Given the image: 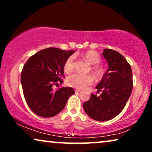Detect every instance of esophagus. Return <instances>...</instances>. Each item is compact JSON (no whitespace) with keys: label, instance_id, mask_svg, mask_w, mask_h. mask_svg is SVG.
<instances>
[{"label":"esophagus","instance_id":"obj_1","mask_svg":"<svg viewBox=\"0 0 152 152\" xmlns=\"http://www.w3.org/2000/svg\"><path fill=\"white\" fill-rule=\"evenodd\" d=\"M75 92H80L81 90H80V89H75Z\"/></svg>","mask_w":152,"mask_h":152}]
</instances>
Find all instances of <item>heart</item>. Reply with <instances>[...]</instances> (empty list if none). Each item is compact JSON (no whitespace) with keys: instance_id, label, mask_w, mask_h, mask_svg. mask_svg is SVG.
<instances>
[{"instance_id":"b5f03b06","label":"heart","mask_w":152,"mask_h":152,"mask_svg":"<svg viewBox=\"0 0 152 152\" xmlns=\"http://www.w3.org/2000/svg\"><path fill=\"white\" fill-rule=\"evenodd\" d=\"M82 57L88 62L91 66V71L94 75L95 78L100 80L104 74V70L102 66L99 65L101 61L100 56L97 52L89 50L82 54ZM74 69V58L69 57L66 59L64 64V70L66 73H70ZM93 81V77L91 75H81L79 73L72 74L67 79V83L69 86L77 88H84L92 84Z\"/></svg>"}]
</instances>
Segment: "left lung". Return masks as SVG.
<instances>
[{"label":"left lung","mask_w":152,"mask_h":152,"mask_svg":"<svg viewBox=\"0 0 152 152\" xmlns=\"http://www.w3.org/2000/svg\"><path fill=\"white\" fill-rule=\"evenodd\" d=\"M102 55L109 67L96 88L100 95H91L83 104L89 117L107 121L116 117L125 107L133 88L132 70L125 58L118 52L104 49Z\"/></svg>","instance_id":"obj_1"}]
</instances>
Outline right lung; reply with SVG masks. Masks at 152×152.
Here are the masks:
<instances>
[{"mask_svg": "<svg viewBox=\"0 0 152 152\" xmlns=\"http://www.w3.org/2000/svg\"><path fill=\"white\" fill-rule=\"evenodd\" d=\"M75 52L48 48L34 54L25 64L20 82L26 102L35 114L53 117L64 109L75 93L71 87L53 89V85L63 83L64 64Z\"/></svg>", "mask_w": 152, "mask_h": 152, "instance_id": "right-lung-1", "label": "right lung"}]
</instances>
